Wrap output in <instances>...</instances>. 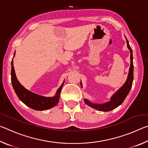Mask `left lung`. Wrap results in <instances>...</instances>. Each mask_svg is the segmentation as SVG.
<instances>
[{"label": "left lung", "mask_w": 148, "mask_h": 148, "mask_svg": "<svg viewBox=\"0 0 148 148\" xmlns=\"http://www.w3.org/2000/svg\"><path fill=\"white\" fill-rule=\"evenodd\" d=\"M127 40V47H128L129 49L131 51V66H130L129 69V72L128 75V77L125 84L121 88H120L118 91H117L116 93H115L112 97L111 98V101L108 102L104 104H93L90 102L88 100L85 99L84 102H86V104L88 106H91L93 108L100 110V111H103V112H109L111 110H114L119 106L120 104H122V102L124 101V100L126 98L127 95L129 94V92L131 90L132 85V81H133V62H132V51L131 47H130L129 42ZM82 86V84H81Z\"/></svg>", "instance_id": "8db88e82"}]
</instances>
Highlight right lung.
Here are the masks:
<instances>
[{"label": "right lung", "mask_w": 148, "mask_h": 148, "mask_svg": "<svg viewBox=\"0 0 148 148\" xmlns=\"http://www.w3.org/2000/svg\"><path fill=\"white\" fill-rule=\"evenodd\" d=\"M11 80L14 91L18 98L27 106L33 110H40V111L53 108L58 103L62 87L63 86V83H62L61 87L57 90L56 95L53 97H45L28 91L19 84L18 80L16 78L14 68L13 59L12 61Z\"/></svg>", "instance_id": "1"}]
</instances>
